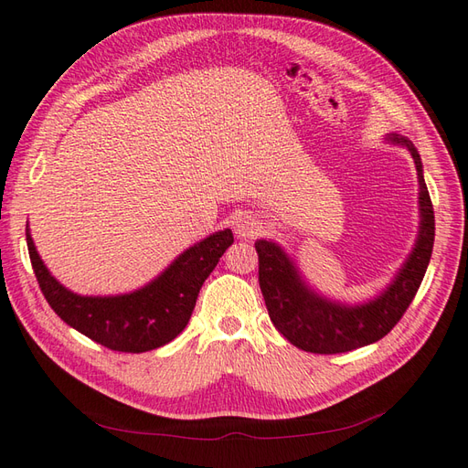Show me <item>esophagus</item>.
<instances>
[{"instance_id":"esophagus-1","label":"esophagus","mask_w":468,"mask_h":468,"mask_svg":"<svg viewBox=\"0 0 468 468\" xmlns=\"http://www.w3.org/2000/svg\"><path fill=\"white\" fill-rule=\"evenodd\" d=\"M235 233L239 237H247V239H253L261 233V223L255 219V217H243V219L237 221L235 227Z\"/></svg>"}]
</instances>
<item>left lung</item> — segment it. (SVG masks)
Returning <instances> with one entry per match:
<instances>
[{
  "mask_svg": "<svg viewBox=\"0 0 468 468\" xmlns=\"http://www.w3.org/2000/svg\"><path fill=\"white\" fill-rule=\"evenodd\" d=\"M388 139L407 145L415 159L420 185V231L405 267L385 292L358 307L331 303L303 283L295 265L279 245L271 241L255 243L259 285L269 317L289 343L307 353H346L383 339L403 317L427 273L434 243V211L422 177V163L410 141L397 135Z\"/></svg>",
  "mask_w": 468,
  "mask_h": 468,
  "instance_id": "left-lung-1",
  "label": "left lung"
}]
</instances>
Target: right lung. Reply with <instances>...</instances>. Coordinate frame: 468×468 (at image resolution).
Returning <instances> with one entry per match:
<instances>
[{
	"instance_id": "obj_1",
	"label": "right lung",
	"mask_w": 468,
	"mask_h": 468,
	"mask_svg": "<svg viewBox=\"0 0 468 468\" xmlns=\"http://www.w3.org/2000/svg\"><path fill=\"white\" fill-rule=\"evenodd\" d=\"M26 241L43 297L61 321L112 351L145 353L167 345L185 329L201 285L227 247H231L233 233L225 229L203 239L181 253L149 285L117 297L75 295L49 275L29 229Z\"/></svg>"
}]
</instances>
